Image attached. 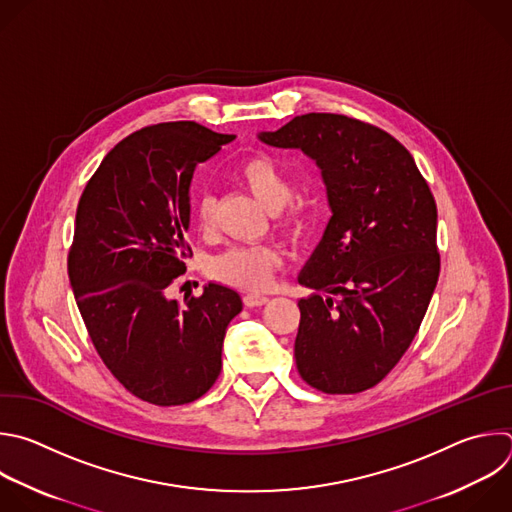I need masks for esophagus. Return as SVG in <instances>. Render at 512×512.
<instances>
[{"label": "esophagus", "mask_w": 512, "mask_h": 512, "mask_svg": "<svg viewBox=\"0 0 512 512\" xmlns=\"http://www.w3.org/2000/svg\"><path fill=\"white\" fill-rule=\"evenodd\" d=\"M243 301H245L247 307H259V305H265L269 301V297L263 295V293H247L243 297Z\"/></svg>", "instance_id": "obj_1"}]
</instances>
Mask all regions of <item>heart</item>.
<instances>
[{
    "label": "heart",
    "mask_w": 512,
    "mask_h": 512,
    "mask_svg": "<svg viewBox=\"0 0 512 512\" xmlns=\"http://www.w3.org/2000/svg\"><path fill=\"white\" fill-rule=\"evenodd\" d=\"M237 177L269 211H275L277 227L285 235L299 237L303 233L309 207L305 201L291 197L293 181L279 160L265 152L251 154L239 164ZM193 213L199 229L211 231L215 225V197L201 193L193 203ZM281 261V251L273 243L237 245L211 259L209 275L235 289L261 291L271 283Z\"/></svg>",
    "instance_id": "obj_1"
}]
</instances>
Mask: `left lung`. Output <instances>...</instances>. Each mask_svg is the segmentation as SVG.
<instances>
[{"label": "left lung", "mask_w": 512, "mask_h": 512, "mask_svg": "<svg viewBox=\"0 0 512 512\" xmlns=\"http://www.w3.org/2000/svg\"><path fill=\"white\" fill-rule=\"evenodd\" d=\"M265 144L301 148L321 168L331 219L299 275L295 364L323 394L380 384L410 348L438 273L436 203L412 154L386 130L309 112Z\"/></svg>", "instance_id": "left-lung-1"}]
</instances>
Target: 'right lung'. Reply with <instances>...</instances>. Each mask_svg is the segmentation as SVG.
<instances>
[{
	"label": "right lung",
	"mask_w": 512,
	"mask_h": 512,
	"mask_svg": "<svg viewBox=\"0 0 512 512\" xmlns=\"http://www.w3.org/2000/svg\"><path fill=\"white\" fill-rule=\"evenodd\" d=\"M233 138L191 120L136 130L106 154L78 203L68 251L78 309L110 374L154 406L211 390L225 329L243 309L217 283L183 305L166 297L193 255L185 233L195 168Z\"/></svg>",
	"instance_id": "1"
}]
</instances>
